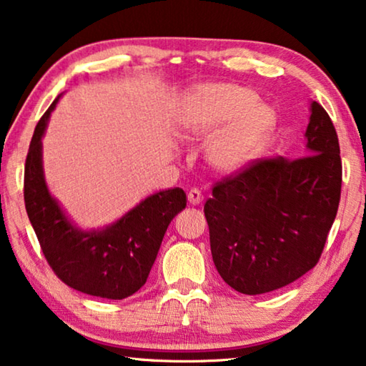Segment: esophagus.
Instances as JSON below:
<instances>
[{
  "label": "esophagus",
  "mask_w": 366,
  "mask_h": 366,
  "mask_svg": "<svg viewBox=\"0 0 366 366\" xmlns=\"http://www.w3.org/2000/svg\"><path fill=\"white\" fill-rule=\"evenodd\" d=\"M187 199H189V204L190 205H199L202 202V194L199 189H192L190 192L187 194Z\"/></svg>",
  "instance_id": "1"
}]
</instances>
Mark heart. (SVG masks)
I'll return each instance as SVG.
<instances>
[{
  "mask_svg": "<svg viewBox=\"0 0 366 366\" xmlns=\"http://www.w3.org/2000/svg\"><path fill=\"white\" fill-rule=\"evenodd\" d=\"M277 117L259 102L257 92L231 83L197 86L184 96L176 130L187 142L208 139L204 159L208 169L231 176L262 153Z\"/></svg>",
  "mask_w": 366,
  "mask_h": 366,
  "instance_id": "1",
  "label": "heart"
}]
</instances>
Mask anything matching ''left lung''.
<instances>
[{"label": "left lung", "instance_id": "8db88e82", "mask_svg": "<svg viewBox=\"0 0 366 366\" xmlns=\"http://www.w3.org/2000/svg\"><path fill=\"white\" fill-rule=\"evenodd\" d=\"M306 153L257 159L214 184L204 207L214 267L236 292L262 295L298 280L321 257L337 214L342 161L332 120L311 102Z\"/></svg>", "mask_w": 366, "mask_h": 366}]
</instances>
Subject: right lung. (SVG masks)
I'll return each mask as SVG.
<instances>
[{"label":"right lung","instance_id":"add662e5","mask_svg":"<svg viewBox=\"0 0 366 366\" xmlns=\"http://www.w3.org/2000/svg\"><path fill=\"white\" fill-rule=\"evenodd\" d=\"M60 97L39 120L29 147L24 171L27 217L45 259L63 283L91 297L124 300L147 283L167 226L187 205V197L179 187L161 190L106 228H78L50 194L44 176L42 137Z\"/></svg>","mask_w":366,"mask_h":366}]
</instances>
